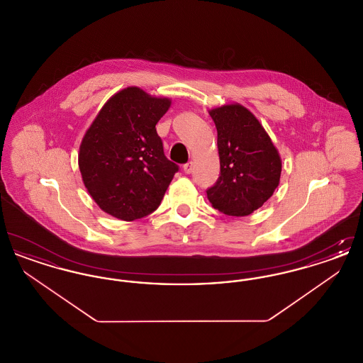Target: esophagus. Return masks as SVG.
I'll list each match as a JSON object with an SVG mask.
<instances>
[{"label":"esophagus","mask_w":363,"mask_h":363,"mask_svg":"<svg viewBox=\"0 0 363 363\" xmlns=\"http://www.w3.org/2000/svg\"><path fill=\"white\" fill-rule=\"evenodd\" d=\"M184 172L186 174H190L193 172V162H188L186 164H184Z\"/></svg>","instance_id":"1"}]
</instances>
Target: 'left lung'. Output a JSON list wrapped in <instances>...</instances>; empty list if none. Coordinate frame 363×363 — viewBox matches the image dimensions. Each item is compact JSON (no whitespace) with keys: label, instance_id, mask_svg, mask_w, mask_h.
Wrapping results in <instances>:
<instances>
[{"label":"left lung","instance_id":"8db88e82","mask_svg":"<svg viewBox=\"0 0 363 363\" xmlns=\"http://www.w3.org/2000/svg\"><path fill=\"white\" fill-rule=\"evenodd\" d=\"M218 130L220 175L207 190L212 207L247 216L279 186L281 159L259 120L240 104L209 110Z\"/></svg>","mask_w":363,"mask_h":363}]
</instances>
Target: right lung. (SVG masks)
I'll return each instance as SVG.
<instances>
[{
    "mask_svg": "<svg viewBox=\"0 0 363 363\" xmlns=\"http://www.w3.org/2000/svg\"><path fill=\"white\" fill-rule=\"evenodd\" d=\"M172 104L138 86L114 94L80 144L79 169L88 193L106 213L132 222L152 213L178 166L163 152L156 123Z\"/></svg>",
    "mask_w": 363,
    "mask_h": 363,
    "instance_id": "1",
    "label": "right lung"
}]
</instances>
